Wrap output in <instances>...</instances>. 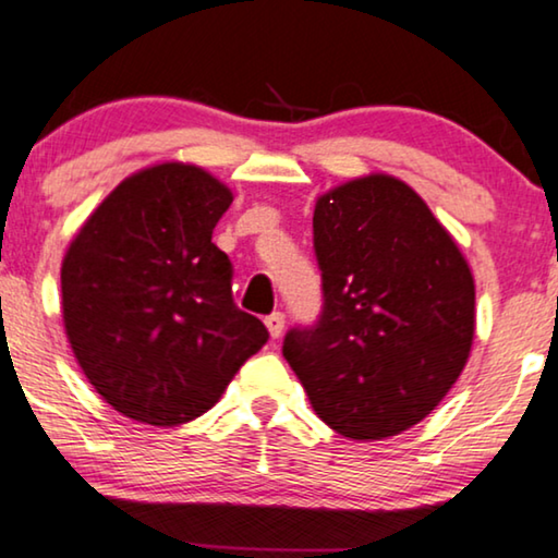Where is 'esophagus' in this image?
Instances as JSON below:
<instances>
[{
  "mask_svg": "<svg viewBox=\"0 0 558 558\" xmlns=\"http://www.w3.org/2000/svg\"><path fill=\"white\" fill-rule=\"evenodd\" d=\"M265 326H268V331H270L272 339H280L282 328H286V316H282L280 311L270 313V316H265Z\"/></svg>",
  "mask_w": 558,
  "mask_h": 558,
  "instance_id": "34e87169",
  "label": "esophagus"
}]
</instances>
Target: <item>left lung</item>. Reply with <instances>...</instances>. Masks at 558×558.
<instances>
[{
  "instance_id": "left-lung-1",
  "label": "left lung",
  "mask_w": 558,
  "mask_h": 558,
  "mask_svg": "<svg viewBox=\"0 0 558 558\" xmlns=\"http://www.w3.org/2000/svg\"><path fill=\"white\" fill-rule=\"evenodd\" d=\"M313 250L324 308L290 328L282 356L339 435L404 433L442 402L473 347L465 257L420 194L387 174L316 202Z\"/></svg>"
}]
</instances>
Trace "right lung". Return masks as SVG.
I'll list each match as a JSON object with an SVG mask.
<instances>
[{
  "label": "right lung",
  "mask_w": 558,
  "mask_h": 558,
  "mask_svg": "<svg viewBox=\"0 0 558 558\" xmlns=\"http://www.w3.org/2000/svg\"><path fill=\"white\" fill-rule=\"evenodd\" d=\"M232 192L199 167L159 163L121 182L62 260V320L83 374L113 410L184 425L270 339L232 298L211 232Z\"/></svg>",
  "instance_id": "1"
}]
</instances>
